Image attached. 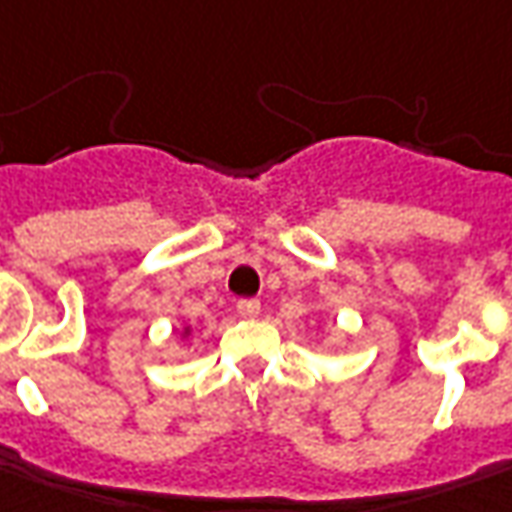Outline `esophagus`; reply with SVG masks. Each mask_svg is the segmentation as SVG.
I'll return each instance as SVG.
<instances>
[{"label":"esophagus","instance_id":"obj_1","mask_svg":"<svg viewBox=\"0 0 512 512\" xmlns=\"http://www.w3.org/2000/svg\"><path fill=\"white\" fill-rule=\"evenodd\" d=\"M238 314L240 317H246V320H255L257 314H260V303H257V300H240Z\"/></svg>","mask_w":512,"mask_h":512}]
</instances>
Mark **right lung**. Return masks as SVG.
I'll return each instance as SVG.
<instances>
[{
	"label": "right lung",
	"instance_id": "right-lung-1",
	"mask_svg": "<svg viewBox=\"0 0 512 512\" xmlns=\"http://www.w3.org/2000/svg\"><path fill=\"white\" fill-rule=\"evenodd\" d=\"M178 334H181L184 340H189V337H192V326H184L181 331H178Z\"/></svg>",
	"mask_w": 512,
	"mask_h": 512
}]
</instances>
